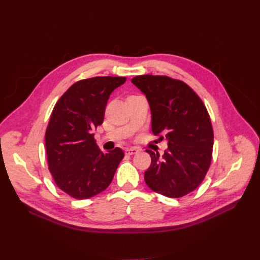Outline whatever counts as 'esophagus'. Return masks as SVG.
<instances>
[{
  "instance_id": "esophagus-1",
  "label": "esophagus",
  "mask_w": 260,
  "mask_h": 260,
  "mask_svg": "<svg viewBox=\"0 0 260 260\" xmlns=\"http://www.w3.org/2000/svg\"><path fill=\"white\" fill-rule=\"evenodd\" d=\"M138 152H139V149H138V148H134V147H132V148H128V149H126V154H128V155L137 154Z\"/></svg>"
}]
</instances>
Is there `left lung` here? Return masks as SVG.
<instances>
[{
    "instance_id": "1",
    "label": "left lung",
    "mask_w": 260,
    "mask_h": 260,
    "mask_svg": "<svg viewBox=\"0 0 260 260\" xmlns=\"http://www.w3.org/2000/svg\"><path fill=\"white\" fill-rule=\"evenodd\" d=\"M131 82L149 103L153 134L162 133L168 141L162 157L146 150L151 156L144 176L146 184L169 198L191 192L202 183L212 162L214 132L203 102L186 83L167 76L141 75Z\"/></svg>"
}]
</instances>
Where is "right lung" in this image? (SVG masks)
Returning <instances> with one entry per match:
<instances>
[{"mask_svg":"<svg viewBox=\"0 0 260 260\" xmlns=\"http://www.w3.org/2000/svg\"><path fill=\"white\" fill-rule=\"evenodd\" d=\"M126 77H93L74 83L55 105L45 132L48 169L57 186L75 199H89L112 182L123 151L104 153L94 139L105 110Z\"/></svg>","mask_w":260,"mask_h":260,"instance_id":"right-lung-1","label":"right lung"}]
</instances>
